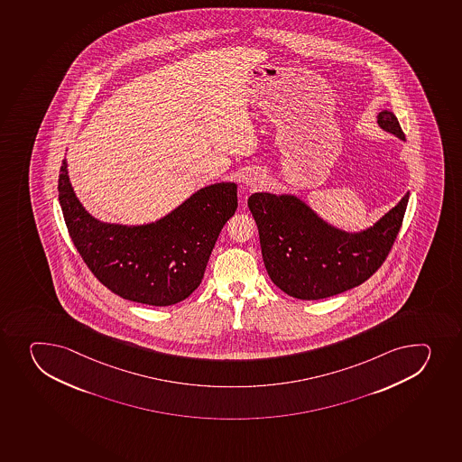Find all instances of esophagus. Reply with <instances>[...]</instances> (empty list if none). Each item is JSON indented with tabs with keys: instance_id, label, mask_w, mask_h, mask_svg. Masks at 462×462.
Here are the masks:
<instances>
[{
	"instance_id": "esophagus-1",
	"label": "esophagus",
	"mask_w": 462,
	"mask_h": 462,
	"mask_svg": "<svg viewBox=\"0 0 462 462\" xmlns=\"http://www.w3.org/2000/svg\"><path fill=\"white\" fill-rule=\"evenodd\" d=\"M262 179L263 178L259 173H250L245 176L244 182L247 183L248 187H257V185H261L263 182Z\"/></svg>"
}]
</instances>
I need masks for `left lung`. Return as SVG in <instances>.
<instances>
[{"instance_id":"8db88e82","label":"left lung","mask_w":462,"mask_h":462,"mask_svg":"<svg viewBox=\"0 0 462 462\" xmlns=\"http://www.w3.org/2000/svg\"><path fill=\"white\" fill-rule=\"evenodd\" d=\"M383 131L405 140L396 116L378 115ZM410 192L372 227L347 234L319 218L295 196L254 192L262 257L277 288L298 300H322L365 283L381 268L402 226Z\"/></svg>"}]
</instances>
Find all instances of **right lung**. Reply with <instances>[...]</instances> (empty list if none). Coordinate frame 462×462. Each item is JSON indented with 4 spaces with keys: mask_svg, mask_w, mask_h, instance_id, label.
Here are the masks:
<instances>
[{
    "mask_svg": "<svg viewBox=\"0 0 462 462\" xmlns=\"http://www.w3.org/2000/svg\"><path fill=\"white\" fill-rule=\"evenodd\" d=\"M59 200L73 245L111 292L147 306H171L201 283L219 232L238 208L236 183L201 188L164 218L144 226L102 223L59 176Z\"/></svg>",
    "mask_w": 462,
    "mask_h": 462,
    "instance_id": "right-lung-1",
    "label": "right lung"
}]
</instances>
